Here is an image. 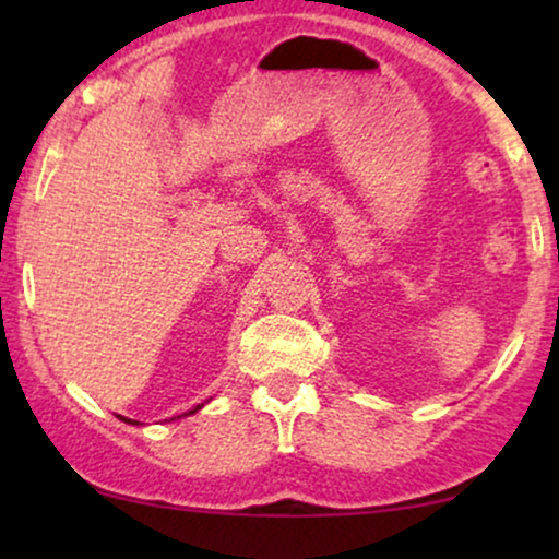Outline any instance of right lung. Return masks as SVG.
Wrapping results in <instances>:
<instances>
[{
	"label": "right lung",
	"mask_w": 559,
	"mask_h": 559,
	"mask_svg": "<svg viewBox=\"0 0 559 559\" xmlns=\"http://www.w3.org/2000/svg\"><path fill=\"white\" fill-rule=\"evenodd\" d=\"M201 407H203V404H198V407H193V409H190V412H186V415H180V417L195 415V412H198V409H201ZM180 417H173V419H180ZM121 419H124V423H129V425H140V423H134V419H127V417H121Z\"/></svg>",
	"instance_id": "right-lung-1"
}]
</instances>
